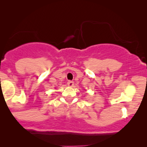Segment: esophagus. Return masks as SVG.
I'll list each match as a JSON object with an SVG mask.
<instances>
[{
  "label": "esophagus",
  "instance_id": "34e87169",
  "mask_svg": "<svg viewBox=\"0 0 147 147\" xmlns=\"http://www.w3.org/2000/svg\"><path fill=\"white\" fill-rule=\"evenodd\" d=\"M67 85L69 87H73L74 82H73V81H68L67 82Z\"/></svg>",
  "mask_w": 147,
  "mask_h": 147
}]
</instances>
